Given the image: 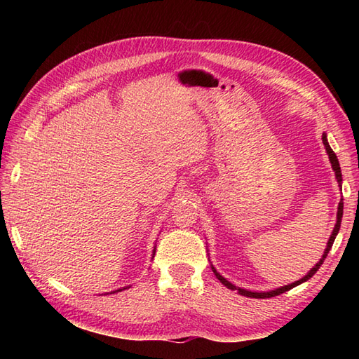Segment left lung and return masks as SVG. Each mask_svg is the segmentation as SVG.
<instances>
[{
    "label": "left lung",
    "instance_id": "1",
    "mask_svg": "<svg viewBox=\"0 0 359 359\" xmlns=\"http://www.w3.org/2000/svg\"><path fill=\"white\" fill-rule=\"evenodd\" d=\"M323 143H324V147H325V151H327V154H329V158H330V163H332V168H333V171H334V177H337V180H338V184H339V187H342L341 184H342V174H341V166H339V162H338V157H337V154H334L333 152V149L330 148V144H329V142H327V135H325V133L323 134ZM342 210H344V202H342V199H341V202H339V205H338V212H337V224H334V228H333V231H332V234H330V239H329V242H327V247H325V250H324V255H323V257L319 259V262L313 266V269H311L306 276H304L302 279H299V280H294V282H292V284H288V285H284V287H279V288H274V290H270V292H251V290H245V288H241V287H236L234 284H231L230 280H226L222 274H220L215 266L211 265V270H212V273L216 274V278L222 282V284L226 287V288H230V290H238V293L239 294H242V296H247V297H256V299H265V297H273V296H278V294H280V293H285V292H288V290H292L293 287H296V285H299V284H302V282H306V280H309L311 276H313V274L319 270V266L323 265V262L325 261V257H327V255H329V251H330V248H332V245H333V242H334V238H337L338 236V233H339V228H341V219H342Z\"/></svg>",
    "mask_w": 359,
    "mask_h": 359
}]
</instances>
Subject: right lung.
I'll list each match as a JSON object with an SVG mask.
<instances>
[{"label": "right lung", "mask_w": 359, "mask_h": 359, "mask_svg": "<svg viewBox=\"0 0 359 359\" xmlns=\"http://www.w3.org/2000/svg\"><path fill=\"white\" fill-rule=\"evenodd\" d=\"M154 255H156V247H154V250H152V259H154ZM125 288H129V287H123V288L114 290V292H111V293H117V292H121V290H125Z\"/></svg>", "instance_id": "1"}]
</instances>
